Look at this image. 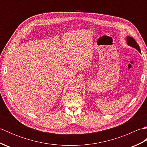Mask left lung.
I'll list each match as a JSON object with an SVG mask.
<instances>
[{
	"label": "left lung",
	"instance_id": "1",
	"mask_svg": "<svg viewBox=\"0 0 147 147\" xmlns=\"http://www.w3.org/2000/svg\"><path fill=\"white\" fill-rule=\"evenodd\" d=\"M126 42H127V44L129 46L136 49V50H138V51L139 52L141 53V50H140V46L138 45V43H136L135 40L133 38H132V37H131V36H127Z\"/></svg>",
	"mask_w": 147,
	"mask_h": 147
}]
</instances>
